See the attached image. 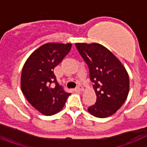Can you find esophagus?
I'll return each instance as SVG.
<instances>
[{"mask_svg":"<svg viewBox=\"0 0 147 147\" xmlns=\"http://www.w3.org/2000/svg\"><path fill=\"white\" fill-rule=\"evenodd\" d=\"M76 90H78V91H81V90H83V87H82V85H81V84H78L77 86V87H76Z\"/></svg>","mask_w":147,"mask_h":147,"instance_id":"34e87169","label":"esophagus"}]
</instances>
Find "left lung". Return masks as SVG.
Returning <instances> with one entry per match:
<instances>
[{
  "mask_svg": "<svg viewBox=\"0 0 147 147\" xmlns=\"http://www.w3.org/2000/svg\"><path fill=\"white\" fill-rule=\"evenodd\" d=\"M76 46L90 70L96 102L88 111L99 118L115 113L126 100L129 78L125 67L108 49L98 43H76Z\"/></svg>",
  "mask_w": 147,
  "mask_h": 147,
  "instance_id": "8db88e82",
  "label": "left lung"
}]
</instances>
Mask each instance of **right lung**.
<instances>
[{"label":"right lung","instance_id":"right-lung-1","mask_svg":"<svg viewBox=\"0 0 147 147\" xmlns=\"http://www.w3.org/2000/svg\"><path fill=\"white\" fill-rule=\"evenodd\" d=\"M71 48L70 43H46L32 53L23 66L22 92L30 104L44 115L60 111L71 94L60 85L54 73V69Z\"/></svg>","mask_w":147,"mask_h":147}]
</instances>
